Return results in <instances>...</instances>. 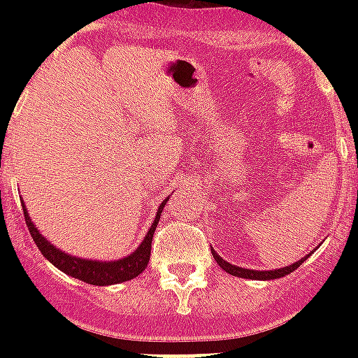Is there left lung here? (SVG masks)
Segmentation results:
<instances>
[{
	"mask_svg": "<svg viewBox=\"0 0 358 358\" xmlns=\"http://www.w3.org/2000/svg\"><path fill=\"white\" fill-rule=\"evenodd\" d=\"M317 249V247H316ZM212 255L213 258H215V262H217L219 266H221V269H224L227 273H230L232 277H239V278H250V280H273V278H280V277H286V275H289L292 271H295L297 267L303 264V262L308 258V256L312 255H306L303 256L301 260L294 262L292 266H286V267H280V269H269V271H258V269H245V267H238V266H232V264H229L227 260H223L221 256L215 252V250L212 249Z\"/></svg>",
	"mask_w": 358,
	"mask_h": 358,
	"instance_id": "obj_1",
	"label": "left lung"
}]
</instances>
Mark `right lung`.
<instances>
[{"mask_svg": "<svg viewBox=\"0 0 358 358\" xmlns=\"http://www.w3.org/2000/svg\"><path fill=\"white\" fill-rule=\"evenodd\" d=\"M169 199L159 204L156 212V217H154V223L150 224V229L146 232V236L143 238L141 245L131 252V255H126L120 260H85V258H80V256H72L64 250L57 249L55 245L50 243L44 236L41 234V230L36 229V224L31 221L29 213H27V208L22 202V208H24V217L25 223H27V229H29V234L33 238V241L36 243V247L41 249V252L44 255L48 262H52L53 266L61 269L64 275L69 277H74L78 280H83L87 284H92V286H109V284H120L126 282V280H131L137 275L145 271V267L148 266V260H150V249H152V238H154V230L157 227V221L162 217V212L165 204H167Z\"/></svg>", "mask_w": 358, "mask_h": 358, "instance_id": "right-lung-1", "label": "right lung"}]
</instances>
